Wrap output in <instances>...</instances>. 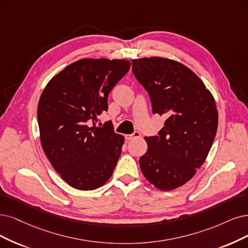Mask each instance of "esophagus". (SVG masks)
Wrapping results in <instances>:
<instances>
[{
    "label": "esophagus",
    "instance_id": "1",
    "mask_svg": "<svg viewBox=\"0 0 248 248\" xmlns=\"http://www.w3.org/2000/svg\"><path fill=\"white\" fill-rule=\"evenodd\" d=\"M141 134L139 132H134L132 135H126L125 138L126 140H133V139H137V138H140Z\"/></svg>",
    "mask_w": 248,
    "mask_h": 248
}]
</instances>
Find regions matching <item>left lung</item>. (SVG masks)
<instances>
[{
    "mask_svg": "<svg viewBox=\"0 0 248 248\" xmlns=\"http://www.w3.org/2000/svg\"><path fill=\"white\" fill-rule=\"evenodd\" d=\"M136 78L150 96L152 111L167 115L158 136L145 137L140 157L144 177L162 191L179 188L205 161L217 129V110L209 90L190 68L162 57L132 60Z\"/></svg>",
    "mask_w": 248,
    "mask_h": 248,
    "instance_id": "obj_1",
    "label": "left lung"
}]
</instances>
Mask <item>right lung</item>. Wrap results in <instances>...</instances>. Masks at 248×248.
I'll use <instances>...</instances> for the list:
<instances>
[{
	"instance_id": "1",
	"label": "right lung",
	"mask_w": 248,
	"mask_h": 248,
	"mask_svg": "<svg viewBox=\"0 0 248 248\" xmlns=\"http://www.w3.org/2000/svg\"><path fill=\"white\" fill-rule=\"evenodd\" d=\"M130 67L129 60L84 58L54 76L43 91L38 105L42 147L73 188L103 186L116 167L124 136L114 133L111 122L101 127L94 122L107 111L110 91Z\"/></svg>"
}]
</instances>
